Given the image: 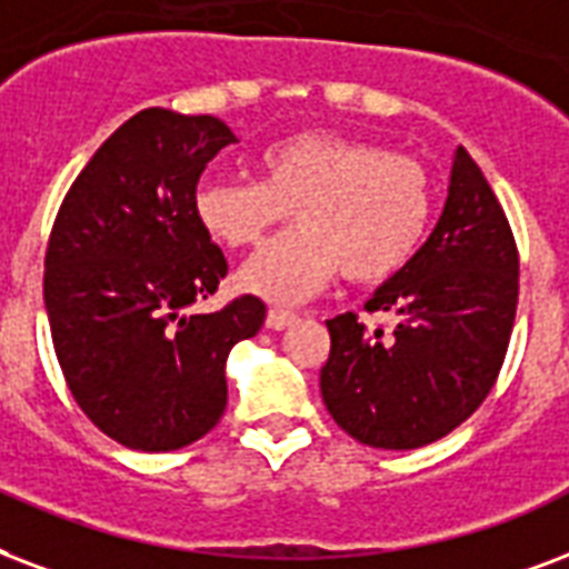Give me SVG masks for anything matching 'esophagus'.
<instances>
[{"mask_svg":"<svg viewBox=\"0 0 569 569\" xmlns=\"http://www.w3.org/2000/svg\"><path fill=\"white\" fill-rule=\"evenodd\" d=\"M297 320V315L293 311H284V308H270L267 311V326L270 329H284V326H290Z\"/></svg>","mask_w":569,"mask_h":569,"instance_id":"esophagus-1","label":"esophagus"}]
</instances>
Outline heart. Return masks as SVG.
Wrapping results in <instances>:
<instances>
[{"label":"heart","instance_id":"b5f03b06","mask_svg":"<svg viewBox=\"0 0 569 569\" xmlns=\"http://www.w3.org/2000/svg\"><path fill=\"white\" fill-rule=\"evenodd\" d=\"M252 178H216L196 192V219L224 249H246L297 216L237 272V284L270 302H299L338 272L356 284L398 276L425 246L436 183L409 153L332 130H306L258 153Z\"/></svg>","mask_w":569,"mask_h":569}]
</instances>
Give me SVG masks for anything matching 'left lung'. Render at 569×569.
<instances>
[{
    "mask_svg": "<svg viewBox=\"0 0 569 569\" xmlns=\"http://www.w3.org/2000/svg\"><path fill=\"white\" fill-rule=\"evenodd\" d=\"M517 297L508 216L460 148L430 240L365 302L368 315H389L395 326L371 329L353 311L326 320L332 347L320 391L335 425L389 451L451 433L499 380Z\"/></svg>",
    "mask_w": 569,
    "mask_h": 569,
    "instance_id": "left-lung-1",
    "label": "left lung"
}]
</instances>
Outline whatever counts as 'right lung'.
Listing matches in <instances>:
<instances>
[{
  "label": "right lung",
  "mask_w": 569,
  "mask_h": 569,
  "mask_svg": "<svg viewBox=\"0 0 569 569\" xmlns=\"http://www.w3.org/2000/svg\"><path fill=\"white\" fill-rule=\"evenodd\" d=\"M234 133L213 116L142 109L70 183L43 258V302L70 395L133 451H178L219 425L224 359L258 335L261 299L196 315L228 276L196 219L201 171Z\"/></svg>",
  "instance_id": "obj_1"
}]
</instances>
